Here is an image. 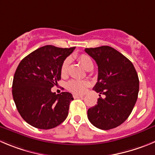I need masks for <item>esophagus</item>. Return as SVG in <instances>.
<instances>
[{"instance_id": "obj_1", "label": "esophagus", "mask_w": 155, "mask_h": 155, "mask_svg": "<svg viewBox=\"0 0 155 155\" xmlns=\"http://www.w3.org/2000/svg\"><path fill=\"white\" fill-rule=\"evenodd\" d=\"M83 95H78V94H73V98L75 99H77V98H82Z\"/></svg>"}]
</instances>
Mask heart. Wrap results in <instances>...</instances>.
<instances>
[{
  "mask_svg": "<svg viewBox=\"0 0 155 155\" xmlns=\"http://www.w3.org/2000/svg\"><path fill=\"white\" fill-rule=\"evenodd\" d=\"M78 60L80 63V64L83 66L85 69L89 71L92 69L93 68V63L92 60L88 55L86 54H81L78 56ZM69 59H66L63 62L61 66V69H60V73L63 76H66L68 72V67H69ZM89 83L87 81H80V80H76V79H73L70 80L67 83V88L71 92H75V93H82L86 91V89L89 87Z\"/></svg>",
  "mask_w": 155,
  "mask_h": 155,
  "instance_id": "obj_1",
  "label": "heart"
}]
</instances>
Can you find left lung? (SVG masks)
Here are the masks:
<instances>
[{"label": "left lung", "instance_id": "obj_1", "mask_svg": "<svg viewBox=\"0 0 155 155\" xmlns=\"http://www.w3.org/2000/svg\"><path fill=\"white\" fill-rule=\"evenodd\" d=\"M98 65V81L93 90L105 97L89 108L88 118L96 128L109 130L128 118L138 99L139 80L132 63L108 46L86 48Z\"/></svg>", "mask_w": 155, "mask_h": 155}]
</instances>
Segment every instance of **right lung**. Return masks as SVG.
Returning a JSON list of instances; mask_svg holds the SVG:
<instances>
[{
  "instance_id": "right-lung-1",
  "label": "right lung",
  "mask_w": 155,
  "mask_h": 155,
  "mask_svg": "<svg viewBox=\"0 0 155 155\" xmlns=\"http://www.w3.org/2000/svg\"><path fill=\"white\" fill-rule=\"evenodd\" d=\"M76 47L47 45L34 50L19 63L12 85L13 99L20 115L29 125L50 129L68 116L73 95L51 92L61 79L63 62Z\"/></svg>"
}]
</instances>
